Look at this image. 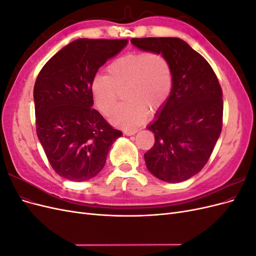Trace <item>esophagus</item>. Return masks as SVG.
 <instances>
[{"mask_svg": "<svg viewBox=\"0 0 256 256\" xmlns=\"http://www.w3.org/2000/svg\"><path fill=\"white\" fill-rule=\"evenodd\" d=\"M138 132V129H125L124 130V134H125L126 136H134Z\"/></svg>", "mask_w": 256, "mask_h": 256, "instance_id": "34e87169", "label": "esophagus"}]
</instances>
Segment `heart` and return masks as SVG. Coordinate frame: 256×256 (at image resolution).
Wrapping results in <instances>:
<instances>
[{
	"instance_id": "b5f03b06",
	"label": "heart",
	"mask_w": 256,
	"mask_h": 256,
	"mask_svg": "<svg viewBox=\"0 0 256 256\" xmlns=\"http://www.w3.org/2000/svg\"><path fill=\"white\" fill-rule=\"evenodd\" d=\"M106 72L92 79V94L98 109L106 114L117 102V90L124 88L128 102L109 116L115 126H138L147 118V109H160L171 92V67L159 53H128L108 65Z\"/></svg>"
}]
</instances>
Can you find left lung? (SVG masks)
Wrapping results in <instances>:
<instances>
[{
	"mask_svg": "<svg viewBox=\"0 0 256 256\" xmlns=\"http://www.w3.org/2000/svg\"><path fill=\"white\" fill-rule=\"evenodd\" d=\"M130 42L164 56L172 72L170 95L147 126L154 144L144 154L146 166L160 180H187L207 164L221 134L219 81L208 62L180 38H132Z\"/></svg>",
	"mask_w": 256,
	"mask_h": 256,
	"instance_id": "1",
	"label": "left lung"
}]
</instances>
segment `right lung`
<instances>
[{
	"instance_id": "add662e5",
	"label": "right lung",
	"mask_w": 256,
	"mask_h": 256,
	"mask_svg": "<svg viewBox=\"0 0 256 256\" xmlns=\"http://www.w3.org/2000/svg\"><path fill=\"white\" fill-rule=\"evenodd\" d=\"M128 40L80 38L44 64L34 86L36 131L51 166L60 177L85 182L102 171L122 136L92 109V79Z\"/></svg>"
}]
</instances>
